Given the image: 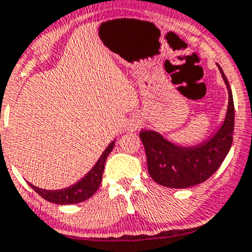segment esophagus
<instances>
[{
	"instance_id": "1",
	"label": "esophagus",
	"mask_w": 252,
	"mask_h": 252,
	"mask_svg": "<svg viewBox=\"0 0 252 252\" xmlns=\"http://www.w3.org/2000/svg\"><path fill=\"white\" fill-rule=\"evenodd\" d=\"M130 129H131V130H137V129H138V124H137V123H135V124H131Z\"/></svg>"
}]
</instances>
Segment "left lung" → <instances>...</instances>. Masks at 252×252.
Wrapping results in <instances>:
<instances>
[{
    "instance_id": "8db88e82",
    "label": "left lung",
    "mask_w": 252,
    "mask_h": 252,
    "mask_svg": "<svg viewBox=\"0 0 252 252\" xmlns=\"http://www.w3.org/2000/svg\"><path fill=\"white\" fill-rule=\"evenodd\" d=\"M220 72L229 92V107L224 124L208 142L192 148H180L164 139L157 131L139 133L147 154L149 175L159 185L184 189L200 184L208 180L226 158L234 138L235 110L229 82L221 68Z\"/></svg>"
}]
</instances>
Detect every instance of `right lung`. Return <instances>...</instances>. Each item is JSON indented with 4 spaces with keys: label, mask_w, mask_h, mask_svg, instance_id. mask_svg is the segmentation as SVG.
I'll return each mask as SVG.
<instances>
[{
    "label": "right lung",
    "mask_w": 252,
    "mask_h": 252,
    "mask_svg": "<svg viewBox=\"0 0 252 252\" xmlns=\"http://www.w3.org/2000/svg\"><path fill=\"white\" fill-rule=\"evenodd\" d=\"M114 147V142L110 143L99 158V160L95 163V165L92 168V170L84 176L81 182L74 184L73 187L68 188L64 190H43L39 188L31 185V188L44 199V200L49 201V203L60 204V205H69V204H77L82 203V201L87 200L94 192L97 191L99 188L100 183H102L103 178V170H104V164L107 160L108 155L113 150Z\"/></svg>",
    "instance_id": "obj_1"
}]
</instances>
